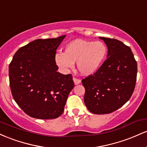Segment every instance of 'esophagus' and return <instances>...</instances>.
Masks as SVG:
<instances>
[{
    "label": "esophagus",
    "instance_id": "34e87169",
    "mask_svg": "<svg viewBox=\"0 0 147 147\" xmlns=\"http://www.w3.org/2000/svg\"><path fill=\"white\" fill-rule=\"evenodd\" d=\"M73 82H74V83H75V85H77V84H79L81 83L80 79L75 78V77H73Z\"/></svg>",
    "mask_w": 147,
    "mask_h": 147
}]
</instances>
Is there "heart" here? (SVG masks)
Masks as SVG:
<instances>
[{
	"mask_svg": "<svg viewBox=\"0 0 147 147\" xmlns=\"http://www.w3.org/2000/svg\"><path fill=\"white\" fill-rule=\"evenodd\" d=\"M107 48L102 41H90L77 38L64 48V54L57 53L55 62L63 71H68L77 63L81 75L88 76L100 68L105 59Z\"/></svg>",
	"mask_w": 147,
	"mask_h": 147,
	"instance_id": "obj_1",
	"label": "heart"
}]
</instances>
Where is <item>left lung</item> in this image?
<instances>
[{
  "label": "left lung",
  "instance_id": "left-lung-1",
  "mask_svg": "<svg viewBox=\"0 0 147 147\" xmlns=\"http://www.w3.org/2000/svg\"><path fill=\"white\" fill-rule=\"evenodd\" d=\"M99 38L107 46V59L97 72L82 82L87 109L101 115L111 113L129 101L136 86L138 68L129 46L114 38Z\"/></svg>",
  "mask_w": 147,
  "mask_h": 147
}]
</instances>
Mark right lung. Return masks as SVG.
<instances>
[{
	"label": "right lung",
	"mask_w": 147,
	"mask_h": 147,
	"mask_svg": "<svg viewBox=\"0 0 147 147\" xmlns=\"http://www.w3.org/2000/svg\"><path fill=\"white\" fill-rule=\"evenodd\" d=\"M65 35L36 39L18 49L9 65L13 98L30 117L55 119L63 113L74 88L72 75L57 72V49Z\"/></svg>",
	"instance_id": "obj_1"
}]
</instances>
